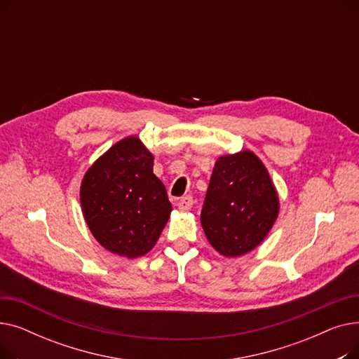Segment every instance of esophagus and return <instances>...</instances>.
Listing matches in <instances>:
<instances>
[{
  "label": "esophagus",
  "instance_id": "esophagus-1",
  "mask_svg": "<svg viewBox=\"0 0 359 359\" xmlns=\"http://www.w3.org/2000/svg\"><path fill=\"white\" fill-rule=\"evenodd\" d=\"M192 205H194L192 196H183V198L177 202V208H179L180 211H189V210L192 208Z\"/></svg>",
  "mask_w": 359,
  "mask_h": 359
}]
</instances>
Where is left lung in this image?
<instances>
[{
  "label": "left lung",
  "instance_id": "8db88e82",
  "mask_svg": "<svg viewBox=\"0 0 359 359\" xmlns=\"http://www.w3.org/2000/svg\"><path fill=\"white\" fill-rule=\"evenodd\" d=\"M278 214V192L268 168L255 153L243 149L217 160L201 224L219 255L237 257L256 249Z\"/></svg>",
  "mask_w": 359,
  "mask_h": 359
}]
</instances>
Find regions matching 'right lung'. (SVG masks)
I'll return each mask as SVG.
<instances>
[{"mask_svg": "<svg viewBox=\"0 0 359 359\" xmlns=\"http://www.w3.org/2000/svg\"><path fill=\"white\" fill-rule=\"evenodd\" d=\"M153 165L154 156L141 140L126 137L94 161L83 177L84 219L94 238L118 256L147 255L170 218L172 203Z\"/></svg>", "mask_w": 359, "mask_h": 359, "instance_id": "obj_1", "label": "right lung"}]
</instances>
